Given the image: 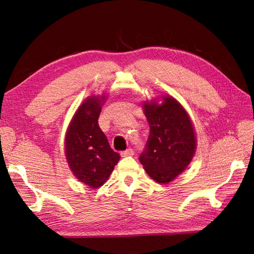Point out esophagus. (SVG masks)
Masks as SVG:
<instances>
[{
	"mask_svg": "<svg viewBox=\"0 0 254 254\" xmlns=\"http://www.w3.org/2000/svg\"><path fill=\"white\" fill-rule=\"evenodd\" d=\"M134 154V150L132 148H127L126 150L121 152V156L122 157H127V156H132Z\"/></svg>",
	"mask_w": 254,
	"mask_h": 254,
	"instance_id": "obj_1",
	"label": "esophagus"
}]
</instances>
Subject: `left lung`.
<instances>
[{
  "instance_id": "8db88e82",
  "label": "left lung",
  "mask_w": 254,
  "mask_h": 254,
  "mask_svg": "<svg viewBox=\"0 0 254 254\" xmlns=\"http://www.w3.org/2000/svg\"><path fill=\"white\" fill-rule=\"evenodd\" d=\"M149 135L139 161L149 177L168 183L190 164L195 150V134L186 110L167 96L163 105L144 106Z\"/></svg>"
}]
</instances>
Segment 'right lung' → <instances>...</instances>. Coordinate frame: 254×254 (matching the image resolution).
<instances>
[{
    "label": "right lung",
    "instance_id": "obj_1",
    "mask_svg": "<svg viewBox=\"0 0 254 254\" xmlns=\"http://www.w3.org/2000/svg\"><path fill=\"white\" fill-rule=\"evenodd\" d=\"M105 98L89 97L78 108L65 137L69 168L77 179L90 188H99L109 178L120 155L115 152L101 131L98 118Z\"/></svg>",
    "mask_w": 254,
    "mask_h": 254
}]
</instances>
